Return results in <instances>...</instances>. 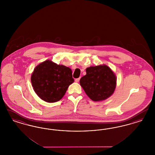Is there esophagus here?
<instances>
[{
  "mask_svg": "<svg viewBox=\"0 0 155 155\" xmlns=\"http://www.w3.org/2000/svg\"><path fill=\"white\" fill-rule=\"evenodd\" d=\"M80 78H78L75 79V81L76 82H78L80 81Z\"/></svg>",
  "mask_w": 155,
  "mask_h": 155,
  "instance_id": "34e87169",
  "label": "esophagus"
}]
</instances>
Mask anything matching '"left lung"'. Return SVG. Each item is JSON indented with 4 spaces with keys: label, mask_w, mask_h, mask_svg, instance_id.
<instances>
[{
    "label": "left lung",
    "mask_w": 155,
    "mask_h": 155,
    "mask_svg": "<svg viewBox=\"0 0 155 155\" xmlns=\"http://www.w3.org/2000/svg\"><path fill=\"white\" fill-rule=\"evenodd\" d=\"M80 85L89 97L95 102L107 99L114 93L117 84L116 74L106 64L86 68Z\"/></svg>",
    "instance_id": "obj_1"
}]
</instances>
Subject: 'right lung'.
<instances>
[{
    "label": "right lung",
    "instance_id": "right-lung-1",
    "mask_svg": "<svg viewBox=\"0 0 155 155\" xmlns=\"http://www.w3.org/2000/svg\"><path fill=\"white\" fill-rule=\"evenodd\" d=\"M31 81L38 96L46 102L53 103L64 96L74 80L69 67L47 60L35 67Z\"/></svg>",
    "mask_w": 155,
    "mask_h": 155
}]
</instances>
